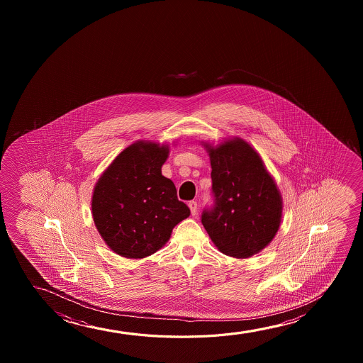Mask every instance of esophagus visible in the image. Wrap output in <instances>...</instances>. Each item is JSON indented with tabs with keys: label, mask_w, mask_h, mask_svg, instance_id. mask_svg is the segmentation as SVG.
<instances>
[{
	"label": "esophagus",
	"mask_w": 363,
	"mask_h": 363,
	"mask_svg": "<svg viewBox=\"0 0 363 363\" xmlns=\"http://www.w3.org/2000/svg\"><path fill=\"white\" fill-rule=\"evenodd\" d=\"M189 209H191V213H192V216H196V214H197V209H199L197 202H196V201H191V202H189Z\"/></svg>",
	"instance_id": "esophagus-1"
}]
</instances>
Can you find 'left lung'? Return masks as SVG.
Masks as SVG:
<instances>
[{"mask_svg":"<svg viewBox=\"0 0 363 363\" xmlns=\"http://www.w3.org/2000/svg\"><path fill=\"white\" fill-rule=\"evenodd\" d=\"M203 146L216 202L204 211L202 224L219 252L250 258L273 240L281 223L283 199L277 182L260 155L240 138Z\"/></svg>","mask_w":363,"mask_h":363,"instance_id":"1","label":"left lung"}]
</instances>
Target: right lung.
<instances>
[{
  "label": "right lung",
  "mask_w": 363,
  "mask_h": 363,
  "mask_svg": "<svg viewBox=\"0 0 363 363\" xmlns=\"http://www.w3.org/2000/svg\"><path fill=\"white\" fill-rule=\"evenodd\" d=\"M169 146L136 141L121 151L95 184L91 213L101 238L114 253L143 259L169 242L189 217L174 182L161 174Z\"/></svg>",
  "instance_id": "1"
}]
</instances>
